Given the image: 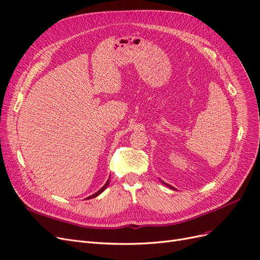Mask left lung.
I'll list each match as a JSON object with an SVG mask.
<instances>
[{"label":"left lung","mask_w":260,"mask_h":260,"mask_svg":"<svg viewBox=\"0 0 260 260\" xmlns=\"http://www.w3.org/2000/svg\"><path fill=\"white\" fill-rule=\"evenodd\" d=\"M162 183H164V184H165V185H166V186H168V187H170V188H171V189H175V190H176V188H175V187H174V186H171V185H169V184H167V183H165V182H162Z\"/></svg>","instance_id":"obj_1"}]
</instances>
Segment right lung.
I'll list each match as a JSON object with an SVG mask.
<instances>
[{
	"instance_id": "add662e5",
	"label": "right lung",
	"mask_w": 260,
	"mask_h": 260,
	"mask_svg": "<svg viewBox=\"0 0 260 260\" xmlns=\"http://www.w3.org/2000/svg\"><path fill=\"white\" fill-rule=\"evenodd\" d=\"M108 184H109V180L107 181V183H106L100 190H98V191H96V193L95 194H93V195H91V196H89L88 198H85V199H91V198H94V197H96V196H99L101 193H102V191H104V189L106 188V187H107L108 186Z\"/></svg>"
}]
</instances>
